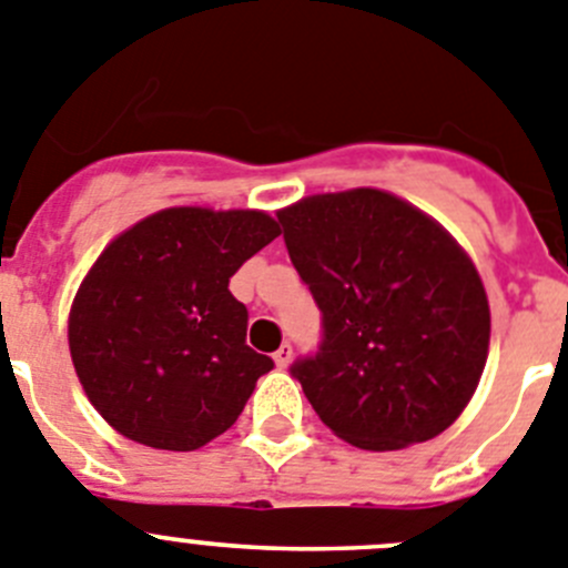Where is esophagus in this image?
I'll return each instance as SVG.
<instances>
[{
	"mask_svg": "<svg viewBox=\"0 0 568 568\" xmlns=\"http://www.w3.org/2000/svg\"><path fill=\"white\" fill-rule=\"evenodd\" d=\"M291 359H294V347H291L288 342H285V345L280 347L277 354H274V362H277V367H288Z\"/></svg>",
	"mask_w": 568,
	"mask_h": 568,
	"instance_id": "34e87169",
	"label": "esophagus"
}]
</instances>
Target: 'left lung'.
Listing matches in <instances>:
<instances>
[{
	"label": "left lung",
	"mask_w": 568,
	"mask_h": 568,
	"mask_svg": "<svg viewBox=\"0 0 568 568\" xmlns=\"http://www.w3.org/2000/svg\"><path fill=\"white\" fill-rule=\"evenodd\" d=\"M277 221L322 311L320 351L291 365L316 416L376 453L447 430L489 351L487 291L467 252L382 189L303 197Z\"/></svg>",
	"instance_id": "left-lung-1"
}]
</instances>
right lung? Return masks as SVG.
<instances>
[{"instance_id": "1", "label": "right lung", "mask_w": 568, "mask_h": 568, "mask_svg": "<svg viewBox=\"0 0 568 568\" xmlns=\"http://www.w3.org/2000/svg\"><path fill=\"white\" fill-rule=\"evenodd\" d=\"M280 234L254 209L175 206L101 252L73 300L68 339L87 398L121 436L189 453L226 433L274 367L246 345L229 280Z\"/></svg>"}]
</instances>
